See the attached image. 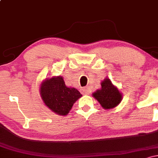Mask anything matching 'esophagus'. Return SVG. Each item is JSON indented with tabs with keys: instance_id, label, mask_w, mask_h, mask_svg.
Returning a JSON list of instances; mask_svg holds the SVG:
<instances>
[{
	"instance_id": "obj_1",
	"label": "esophagus",
	"mask_w": 158,
	"mask_h": 158,
	"mask_svg": "<svg viewBox=\"0 0 158 158\" xmlns=\"http://www.w3.org/2000/svg\"><path fill=\"white\" fill-rule=\"evenodd\" d=\"M81 90H82L83 93H84L85 94H90V90L88 87H85V88H83Z\"/></svg>"
}]
</instances>
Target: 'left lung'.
Returning <instances> with one entry per match:
<instances>
[{"instance_id":"left-lung-1","label":"left lung","mask_w":158,"mask_h":158,"mask_svg":"<svg viewBox=\"0 0 158 158\" xmlns=\"http://www.w3.org/2000/svg\"><path fill=\"white\" fill-rule=\"evenodd\" d=\"M101 89L93 94V97L100 103L104 109H110L117 106L122 100V94L117 87L112 84L111 81L106 78L101 82Z\"/></svg>"}]
</instances>
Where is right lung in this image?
Here are the masks:
<instances>
[{"instance_id": "obj_1", "label": "right lung", "mask_w": 158, "mask_h": 158, "mask_svg": "<svg viewBox=\"0 0 158 158\" xmlns=\"http://www.w3.org/2000/svg\"><path fill=\"white\" fill-rule=\"evenodd\" d=\"M40 94L44 104L59 115H67L81 94L74 88L65 85L63 78L54 77L46 79L40 87Z\"/></svg>"}]
</instances>
